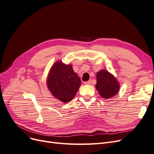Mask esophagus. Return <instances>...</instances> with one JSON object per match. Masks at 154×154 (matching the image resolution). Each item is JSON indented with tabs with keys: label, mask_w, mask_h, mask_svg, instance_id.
Wrapping results in <instances>:
<instances>
[{
	"label": "esophagus",
	"mask_w": 154,
	"mask_h": 154,
	"mask_svg": "<svg viewBox=\"0 0 154 154\" xmlns=\"http://www.w3.org/2000/svg\"><path fill=\"white\" fill-rule=\"evenodd\" d=\"M91 80L84 82V84L85 85H91Z\"/></svg>",
	"instance_id": "34e87169"
}]
</instances>
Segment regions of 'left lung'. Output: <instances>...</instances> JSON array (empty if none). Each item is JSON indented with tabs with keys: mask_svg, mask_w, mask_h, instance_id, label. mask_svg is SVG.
<instances>
[{
	"mask_svg": "<svg viewBox=\"0 0 154 154\" xmlns=\"http://www.w3.org/2000/svg\"><path fill=\"white\" fill-rule=\"evenodd\" d=\"M96 88L104 99H109L119 92L120 85L112 74L106 70H100L96 74Z\"/></svg>",
	"mask_w": 154,
	"mask_h": 154,
	"instance_id": "left-lung-1",
	"label": "left lung"
}]
</instances>
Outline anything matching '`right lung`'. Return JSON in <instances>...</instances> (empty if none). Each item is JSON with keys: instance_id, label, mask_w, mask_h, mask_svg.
Listing matches in <instances>:
<instances>
[{"instance_id": "obj_1", "label": "right lung", "mask_w": 154, "mask_h": 154, "mask_svg": "<svg viewBox=\"0 0 154 154\" xmlns=\"http://www.w3.org/2000/svg\"><path fill=\"white\" fill-rule=\"evenodd\" d=\"M47 86L52 95L63 103L71 101L81 85V80L71 64L56 62L50 69Z\"/></svg>"}]
</instances>
